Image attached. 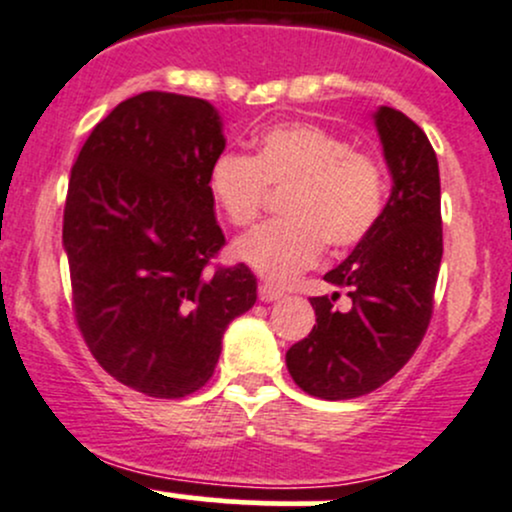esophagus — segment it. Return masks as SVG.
<instances>
[{
    "label": "esophagus",
    "mask_w": 512,
    "mask_h": 512,
    "mask_svg": "<svg viewBox=\"0 0 512 512\" xmlns=\"http://www.w3.org/2000/svg\"><path fill=\"white\" fill-rule=\"evenodd\" d=\"M280 298H283V290L273 288V285H268V283L258 285V300H261V302H273V300H280Z\"/></svg>",
    "instance_id": "1"
}]
</instances>
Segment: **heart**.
Here are the masks:
<instances>
[{"mask_svg":"<svg viewBox=\"0 0 512 512\" xmlns=\"http://www.w3.org/2000/svg\"><path fill=\"white\" fill-rule=\"evenodd\" d=\"M210 195L234 227L256 222L266 188L288 190L285 219L241 236L232 254L273 283H288L320 261L324 244L346 251L364 241L386 207V173L368 153L317 124L263 131L254 156L222 153L210 168Z\"/></svg>","mask_w":512,"mask_h":512,"instance_id":"b5f03b06","label":"heart"}]
</instances>
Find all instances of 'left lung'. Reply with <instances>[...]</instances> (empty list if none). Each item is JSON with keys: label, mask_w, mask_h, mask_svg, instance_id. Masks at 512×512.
Returning <instances> with one entry per match:
<instances>
[{"label": "left lung", "mask_w": 512, "mask_h": 512, "mask_svg": "<svg viewBox=\"0 0 512 512\" xmlns=\"http://www.w3.org/2000/svg\"><path fill=\"white\" fill-rule=\"evenodd\" d=\"M393 190L381 219L324 276L351 307L312 298L317 324L285 354L290 376L322 400H349L390 381L415 354L432 317L442 263L439 166L425 131L393 107L373 114Z\"/></svg>", "instance_id": "1"}]
</instances>
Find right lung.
<instances>
[{"label":"right lung","instance_id":"right-lung-1","mask_svg":"<svg viewBox=\"0 0 512 512\" xmlns=\"http://www.w3.org/2000/svg\"><path fill=\"white\" fill-rule=\"evenodd\" d=\"M224 146L207 100L141 92L92 129L70 173L75 320L104 371L151 398L205 386L229 322L256 302L244 263L207 268L224 246L207 185Z\"/></svg>","mask_w":512,"mask_h":512}]
</instances>
